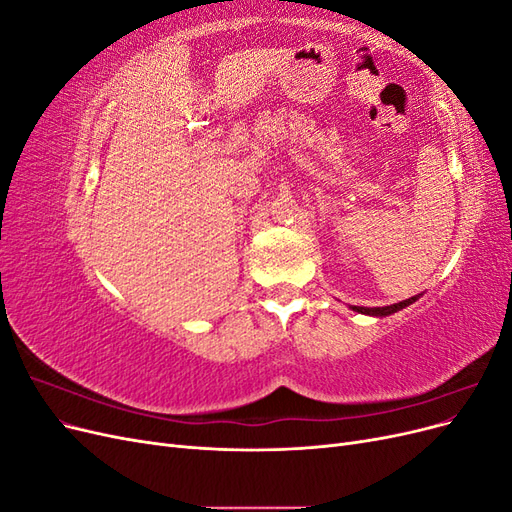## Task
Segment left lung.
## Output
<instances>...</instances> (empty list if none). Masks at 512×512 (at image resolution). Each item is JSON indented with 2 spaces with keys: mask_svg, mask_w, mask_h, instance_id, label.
Returning <instances> with one entry per match:
<instances>
[{
  "mask_svg": "<svg viewBox=\"0 0 512 512\" xmlns=\"http://www.w3.org/2000/svg\"><path fill=\"white\" fill-rule=\"evenodd\" d=\"M418 297L421 294H414V297L406 299V301H399V303H393V305H384V307H361V305H352V312H359V314H365V316H376V318H384V316H391L395 312H401V309L412 305L414 301H418Z\"/></svg>",
  "mask_w": 512,
  "mask_h": 512,
  "instance_id": "left-lung-1",
  "label": "left lung"
}]
</instances>
